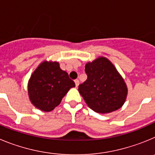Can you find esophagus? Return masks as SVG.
Instances as JSON below:
<instances>
[{
	"label": "esophagus",
	"instance_id": "obj_1",
	"mask_svg": "<svg viewBox=\"0 0 155 155\" xmlns=\"http://www.w3.org/2000/svg\"><path fill=\"white\" fill-rule=\"evenodd\" d=\"M74 83H75V85H76V87H78V86L79 85V81L78 80V79L74 81Z\"/></svg>",
	"mask_w": 155,
	"mask_h": 155
}]
</instances>
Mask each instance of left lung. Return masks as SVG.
Instances as JSON below:
<instances>
[{
  "label": "left lung",
  "mask_w": 155,
  "mask_h": 155,
  "mask_svg": "<svg viewBox=\"0 0 155 155\" xmlns=\"http://www.w3.org/2000/svg\"><path fill=\"white\" fill-rule=\"evenodd\" d=\"M87 80L78 91L90 109L109 113L121 108L127 95V87L116 68L107 58L100 57L85 65Z\"/></svg>",
  "instance_id": "8db88e82"
}]
</instances>
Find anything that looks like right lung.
Wrapping results in <instances>:
<instances>
[{"label":"right lung","instance_id":"obj_1","mask_svg":"<svg viewBox=\"0 0 155 155\" xmlns=\"http://www.w3.org/2000/svg\"><path fill=\"white\" fill-rule=\"evenodd\" d=\"M75 87L68 74L58 62L43 61L31 75L28 93L32 105L43 112H50L61 103L62 98Z\"/></svg>","mask_w":155,"mask_h":155}]
</instances>
